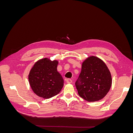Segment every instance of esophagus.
Instances as JSON below:
<instances>
[{"mask_svg":"<svg viewBox=\"0 0 133 133\" xmlns=\"http://www.w3.org/2000/svg\"><path fill=\"white\" fill-rule=\"evenodd\" d=\"M66 83H72V80L71 79H68L67 80H66Z\"/></svg>","mask_w":133,"mask_h":133,"instance_id":"1","label":"esophagus"}]
</instances>
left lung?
Listing matches in <instances>:
<instances>
[{
    "mask_svg": "<svg viewBox=\"0 0 133 133\" xmlns=\"http://www.w3.org/2000/svg\"><path fill=\"white\" fill-rule=\"evenodd\" d=\"M111 84L110 71L103 60L93 55L84 60L75 83L80 97L89 102L99 101L106 96Z\"/></svg>",
    "mask_w": 133,
    "mask_h": 133,
    "instance_id": "8db88e82",
    "label": "left lung"
}]
</instances>
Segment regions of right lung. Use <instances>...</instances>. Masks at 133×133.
Masks as SVG:
<instances>
[{
    "label": "right lung",
    "instance_id": "1",
    "mask_svg": "<svg viewBox=\"0 0 133 133\" xmlns=\"http://www.w3.org/2000/svg\"><path fill=\"white\" fill-rule=\"evenodd\" d=\"M59 62L47 58L36 62L28 75L30 86L39 97L49 99L57 95L64 85L62 75L57 71Z\"/></svg>",
    "mask_w": 133,
    "mask_h": 133
}]
</instances>
